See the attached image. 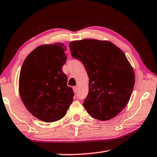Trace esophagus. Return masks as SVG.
Here are the masks:
<instances>
[{"label": "esophagus", "instance_id": "obj_1", "mask_svg": "<svg viewBox=\"0 0 157 157\" xmlns=\"http://www.w3.org/2000/svg\"><path fill=\"white\" fill-rule=\"evenodd\" d=\"M73 91H74V92L75 93H77L78 92V86H73Z\"/></svg>", "mask_w": 157, "mask_h": 157}]
</instances>
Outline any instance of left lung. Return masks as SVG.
I'll use <instances>...</instances> for the list:
<instances>
[{
  "label": "left lung",
  "mask_w": 157,
  "mask_h": 157,
  "mask_svg": "<svg viewBox=\"0 0 157 157\" xmlns=\"http://www.w3.org/2000/svg\"><path fill=\"white\" fill-rule=\"evenodd\" d=\"M69 48L89 78L84 108L98 120L113 118L127 105L134 86V70L124 53L110 41L91 39L71 42Z\"/></svg>",
  "instance_id": "obj_1"
}]
</instances>
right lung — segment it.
Masks as SVG:
<instances>
[{"label":"right lung","mask_w":157,"mask_h":157,"mask_svg":"<svg viewBox=\"0 0 157 157\" xmlns=\"http://www.w3.org/2000/svg\"><path fill=\"white\" fill-rule=\"evenodd\" d=\"M63 44L41 45L26 57L21 69L19 94L23 104L39 120H60L73 100L62 66L67 57Z\"/></svg>","instance_id":"add662e5"}]
</instances>
